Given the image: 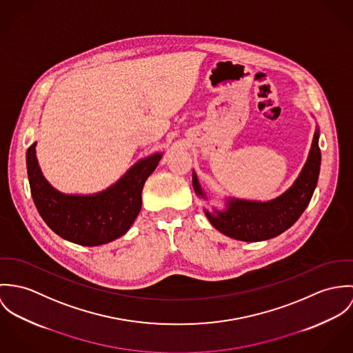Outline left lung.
Returning a JSON list of instances; mask_svg holds the SVG:
<instances>
[{"instance_id": "left-lung-1", "label": "left lung", "mask_w": 353, "mask_h": 353, "mask_svg": "<svg viewBox=\"0 0 353 353\" xmlns=\"http://www.w3.org/2000/svg\"><path fill=\"white\" fill-rule=\"evenodd\" d=\"M319 130L314 132L307 161L295 183L283 194L270 201L242 200L230 197L225 210H204L211 225L230 238L245 242H257L274 238L290 229L309 205L318 183L321 150L318 146ZM192 185L196 195L207 199L195 172Z\"/></svg>"}]
</instances>
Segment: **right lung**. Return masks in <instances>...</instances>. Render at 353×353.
Listing matches in <instances>:
<instances>
[{
    "mask_svg": "<svg viewBox=\"0 0 353 353\" xmlns=\"http://www.w3.org/2000/svg\"><path fill=\"white\" fill-rule=\"evenodd\" d=\"M37 142L27 150L31 195L47 226L63 239L99 246L125 234L142 208V190L156 170L161 153L138 161L114 185L93 195H66L43 176Z\"/></svg>",
    "mask_w": 353,
    "mask_h": 353,
    "instance_id": "obj_1",
    "label": "right lung"
}]
</instances>
